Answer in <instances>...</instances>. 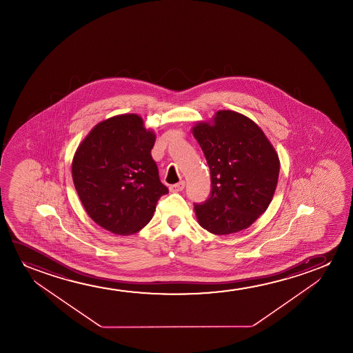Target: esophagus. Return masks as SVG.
Listing matches in <instances>:
<instances>
[{
  "instance_id": "34e87169",
  "label": "esophagus",
  "mask_w": 353,
  "mask_h": 353,
  "mask_svg": "<svg viewBox=\"0 0 353 353\" xmlns=\"http://www.w3.org/2000/svg\"><path fill=\"white\" fill-rule=\"evenodd\" d=\"M184 185H185V183H184V181H181V182H179V183L172 184V185H170V190H171L172 193H177V192H181V190H183Z\"/></svg>"
}]
</instances>
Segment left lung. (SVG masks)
Wrapping results in <instances>:
<instances>
[{
    "label": "left lung",
    "instance_id": "1",
    "mask_svg": "<svg viewBox=\"0 0 353 353\" xmlns=\"http://www.w3.org/2000/svg\"><path fill=\"white\" fill-rule=\"evenodd\" d=\"M213 124L193 128L211 174V194L195 203L198 222L216 235L241 232L270 205L280 160L261 128L234 111H218Z\"/></svg>",
    "mask_w": 353,
    "mask_h": 353
}]
</instances>
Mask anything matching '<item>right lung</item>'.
<instances>
[{"label": "right lung", "instance_id": "1", "mask_svg": "<svg viewBox=\"0 0 353 353\" xmlns=\"http://www.w3.org/2000/svg\"><path fill=\"white\" fill-rule=\"evenodd\" d=\"M154 142L141 117L121 114L99 123L76 150L74 188L89 217L108 232H140L169 193L150 155Z\"/></svg>", "mask_w": 353, "mask_h": 353}]
</instances>
